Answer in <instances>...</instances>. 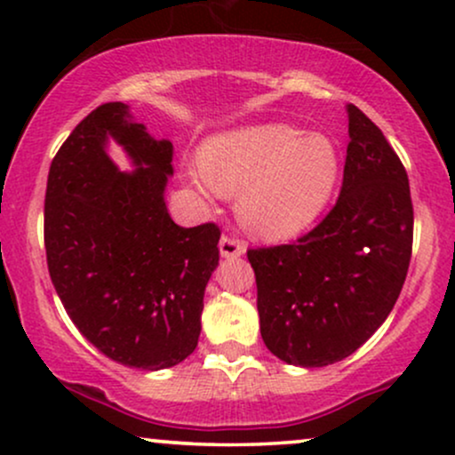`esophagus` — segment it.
<instances>
[{"label": "esophagus", "mask_w": 455, "mask_h": 455, "mask_svg": "<svg viewBox=\"0 0 455 455\" xmlns=\"http://www.w3.org/2000/svg\"><path fill=\"white\" fill-rule=\"evenodd\" d=\"M245 252L243 243L239 239L228 237V235H222L220 237V254L224 259H237Z\"/></svg>", "instance_id": "obj_1"}]
</instances>
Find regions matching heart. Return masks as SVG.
Returning a JSON list of instances; mask_svg holds the SVG:
<instances>
[{
    "label": "heart",
    "mask_w": 455,
    "mask_h": 455,
    "mask_svg": "<svg viewBox=\"0 0 455 455\" xmlns=\"http://www.w3.org/2000/svg\"><path fill=\"white\" fill-rule=\"evenodd\" d=\"M192 181L205 195H237V216L267 242L301 235L336 195L342 177L338 140L291 124L228 130L203 143Z\"/></svg>",
    "instance_id": "heart-1"
}]
</instances>
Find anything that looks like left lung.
I'll use <instances>...</instances> for the list:
<instances>
[{
    "instance_id": "obj_1",
    "label": "left lung",
    "mask_w": 455,
    "mask_h": 455,
    "mask_svg": "<svg viewBox=\"0 0 455 455\" xmlns=\"http://www.w3.org/2000/svg\"><path fill=\"white\" fill-rule=\"evenodd\" d=\"M347 113L351 140L333 210L295 243L248 250L265 347L301 368L357 351L394 310L411 263L404 166L355 104Z\"/></svg>"
}]
</instances>
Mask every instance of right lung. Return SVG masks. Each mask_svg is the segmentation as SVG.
Here are the masks:
<instances>
[{"mask_svg": "<svg viewBox=\"0 0 455 455\" xmlns=\"http://www.w3.org/2000/svg\"><path fill=\"white\" fill-rule=\"evenodd\" d=\"M111 140L132 172L108 158ZM171 140L151 137L128 104L107 102L72 130L46 181L44 245L57 295L78 331L128 368H173L195 351L220 259L216 224L171 220Z\"/></svg>", "mask_w": 455, "mask_h": 455, "instance_id": "obj_1", "label": "right lung"}]
</instances>
